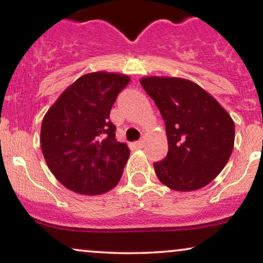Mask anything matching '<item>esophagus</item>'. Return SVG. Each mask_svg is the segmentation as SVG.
Returning <instances> with one entry per match:
<instances>
[{
    "label": "esophagus",
    "instance_id": "34e87169",
    "mask_svg": "<svg viewBox=\"0 0 263 263\" xmlns=\"http://www.w3.org/2000/svg\"><path fill=\"white\" fill-rule=\"evenodd\" d=\"M135 146L137 147V148H142V147L144 146V138L142 137L140 141H137V142H136V143H135Z\"/></svg>",
    "mask_w": 263,
    "mask_h": 263
}]
</instances>
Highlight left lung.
<instances>
[{"label": "left lung", "instance_id": "8db88e82", "mask_svg": "<svg viewBox=\"0 0 263 263\" xmlns=\"http://www.w3.org/2000/svg\"><path fill=\"white\" fill-rule=\"evenodd\" d=\"M142 87L165 123L167 157L153 163L161 183L178 192L208 185L230 158L235 125L209 92L182 78L147 77Z\"/></svg>", "mask_w": 263, "mask_h": 263}]
</instances>
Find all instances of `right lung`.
Instances as JSON below:
<instances>
[{
  "label": "right lung",
  "mask_w": 263,
  "mask_h": 263,
  "mask_svg": "<svg viewBox=\"0 0 263 263\" xmlns=\"http://www.w3.org/2000/svg\"><path fill=\"white\" fill-rule=\"evenodd\" d=\"M129 80L106 71L85 74L45 114L41 128L45 162L54 177L78 194H104L121 179L129 149L115 138L110 111Z\"/></svg>",
  "instance_id": "add662e5"
}]
</instances>
